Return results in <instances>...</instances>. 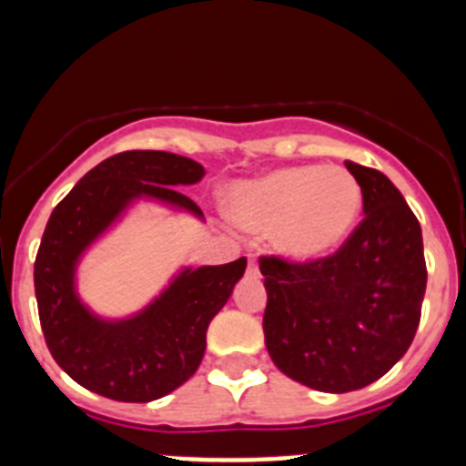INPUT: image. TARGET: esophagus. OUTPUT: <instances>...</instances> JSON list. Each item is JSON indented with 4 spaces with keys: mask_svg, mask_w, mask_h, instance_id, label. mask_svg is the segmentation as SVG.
Returning a JSON list of instances; mask_svg holds the SVG:
<instances>
[{
    "mask_svg": "<svg viewBox=\"0 0 466 466\" xmlns=\"http://www.w3.org/2000/svg\"><path fill=\"white\" fill-rule=\"evenodd\" d=\"M247 268H249V273H252V275H258V263H257V258L249 257V263H247Z\"/></svg>",
    "mask_w": 466,
    "mask_h": 466,
    "instance_id": "1",
    "label": "esophagus"
}]
</instances>
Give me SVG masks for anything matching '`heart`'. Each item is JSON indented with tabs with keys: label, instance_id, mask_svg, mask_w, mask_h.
Returning a JSON list of instances; mask_svg holds the SVG:
<instances>
[{
	"label": "heart",
	"instance_id": "b5f03b06",
	"mask_svg": "<svg viewBox=\"0 0 466 466\" xmlns=\"http://www.w3.org/2000/svg\"><path fill=\"white\" fill-rule=\"evenodd\" d=\"M361 208V187L343 166L279 167L230 196L238 224L273 230L282 254L310 261L345 240Z\"/></svg>",
	"mask_w": 466,
	"mask_h": 466
}]
</instances>
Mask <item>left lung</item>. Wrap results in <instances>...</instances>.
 Instances as JSON below:
<instances>
[{
	"label": "left lung",
	"instance_id": "obj_1",
	"mask_svg": "<svg viewBox=\"0 0 466 466\" xmlns=\"http://www.w3.org/2000/svg\"><path fill=\"white\" fill-rule=\"evenodd\" d=\"M364 219L329 257H258L263 333L284 376L343 394L385 376L410 348L427 287L420 221L380 170L345 160Z\"/></svg>",
	"mask_w": 466,
	"mask_h": 466
}]
</instances>
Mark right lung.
<instances>
[{"label": "right lung", "instance_id": "add662e5", "mask_svg": "<svg viewBox=\"0 0 466 466\" xmlns=\"http://www.w3.org/2000/svg\"><path fill=\"white\" fill-rule=\"evenodd\" d=\"M203 166L167 151H123L86 172L48 219L35 261L39 322L57 366L114 401L166 397L203 361L208 327L242 278L247 258L184 270L166 294L123 322H102L74 294V266L133 198L151 196L203 214L177 187L196 184Z\"/></svg>", "mask_w": 466, "mask_h": 466}]
</instances>
